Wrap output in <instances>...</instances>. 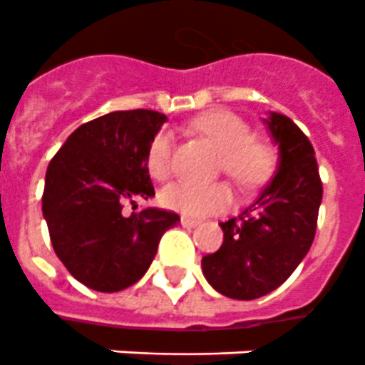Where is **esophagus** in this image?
Returning <instances> with one entry per match:
<instances>
[{"mask_svg":"<svg viewBox=\"0 0 365 365\" xmlns=\"http://www.w3.org/2000/svg\"><path fill=\"white\" fill-rule=\"evenodd\" d=\"M180 224H182L185 228H194V226H197V224H200V220H197V218H190V217H180Z\"/></svg>","mask_w":365,"mask_h":365,"instance_id":"obj_1","label":"esophagus"}]
</instances>
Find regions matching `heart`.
<instances>
[{"mask_svg": "<svg viewBox=\"0 0 365 365\" xmlns=\"http://www.w3.org/2000/svg\"><path fill=\"white\" fill-rule=\"evenodd\" d=\"M194 132L220 150V169L247 190L265 185L279 165V150L269 139L252 135L250 126L230 110H207L190 122ZM171 160V133L162 130L153 137L147 150V169L154 179H164ZM162 205L171 211L203 217L222 211L233 203V192L226 182L197 185L177 180L160 192Z\"/></svg>", "mask_w": 365, "mask_h": 365, "instance_id": "1", "label": "heart"}]
</instances>
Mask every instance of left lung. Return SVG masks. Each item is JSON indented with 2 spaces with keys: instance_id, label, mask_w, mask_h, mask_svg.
Instances as JSON below:
<instances>
[{
  "instance_id": "8db88e82",
  "label": "left lung",
  "mask_w": 365,
  "mask_h": 365,
  "mask_svg": "<svg viewBox=\"0 0 365 365\" xmlns=\"http://www.w3.org/2000/svg\"><path fill=\"white\" fill-rule=\"evenodd\" d=\"M265 124L279 145L277 175L247 211L220 222V249L201 260L209 284L233 299L262 298L292 275L313 245L322 201L307 135L279 113Z\"/></svg>"
}]
</instances>
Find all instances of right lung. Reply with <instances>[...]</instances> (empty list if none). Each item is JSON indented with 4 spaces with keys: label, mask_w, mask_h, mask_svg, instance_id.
<instances>
[{
    "label": "right lung",
    "mask_w": 365,
    "mask_h": 365,
    "mask_svg": "<svg viewBox=\"0 0 365 365\" xmlns=\"http://www.w3.org/2000/svg\"><path fill=\"white\" fill-rule=\"evenodd\" d=\"M165 120L156 110H115L78 126L48 164L43 217L54 252L84 287L118 292L135 284L162 235L180 222L156 207L122 212L154 196L147 150Z\"/></svg>",
    "instance_id": "add662e5"
}]
</instances>
